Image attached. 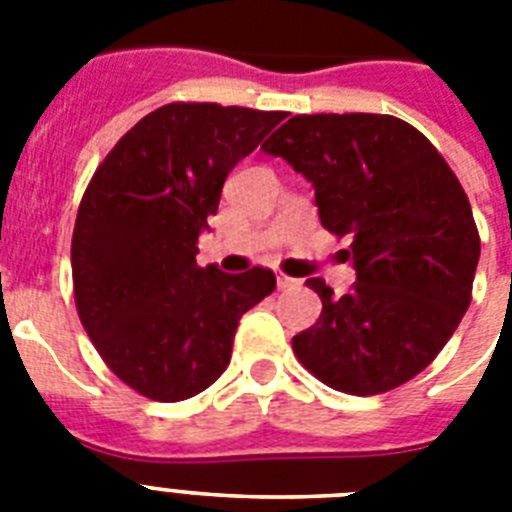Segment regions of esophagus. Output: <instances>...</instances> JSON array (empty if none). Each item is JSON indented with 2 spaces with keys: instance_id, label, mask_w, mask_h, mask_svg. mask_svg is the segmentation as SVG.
Instances as JSON below:
<instances>
[{
  "instance_id": "34e87169",
  "label": "esophagus",
  "mask_w": 512,
  "mask_h": 512,
  "mask_svg": "<svg viewBox=\"0 0 512 512\" xmlns=\"http://www.w3.org/2000/svg\"><path fill=\"white\" fill-rule=\"evenodd\" d=\"M276 283H278V289H291V286H296L299 281H296V278H289L286 273H281V270H278Z\"/></svg>"
}]
</instances>
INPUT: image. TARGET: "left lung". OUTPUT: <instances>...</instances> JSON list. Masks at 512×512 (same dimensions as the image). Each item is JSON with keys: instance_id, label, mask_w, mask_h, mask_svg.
Masks as SVG:
<instances>
[{"instance_id": "left-lung-1", "label": "left lung", "mask_w": 512, "mask_h": 512, "mask_svg": "<svg viewBox=\"0 0 512 512\" xmlns=\"http://www.w3.org/2000/svg\"><path fill=\"white\" fill-rule=\"evenodd\" d=\"M312 182L320 223L349 236L356 283L322 278L299 362L351 395L393 390L432 364L471 304L479 231L458 176L422 132L388 114H299L263 145Z\"/></svg>"}]
</instances>
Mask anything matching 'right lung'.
<instances>
[{
	"label": "right lung",
	"instance_id": "add662e5",
	"mask_svg": "<svg viewBox=\"0 0 512 512\" xmlns=\"http://www.w3.org/2000/svg\"><path fill=\"white\" fill-rule=\"evenodd\" d=\"M286 117L166 103L114 145L72 234L77 315L101 359L153 401L203 393L229 367L236 325L276 289L265 268H200L197 236L236 163Z\"/></svg>",
	"mask_w": 512,
	"mask_h": 512
}]
</instances>
